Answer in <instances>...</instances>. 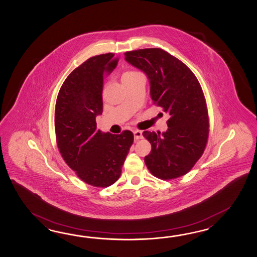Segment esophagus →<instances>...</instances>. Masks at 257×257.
<instances>
[{
    "label": "esophagus",
    "mask_w": 257,
    "mask_h": 257,
    "mask_svg": "<svg viewBox=\"0 0 257 257\" xmlns=\"http://www.w3.org/2000/svg\"><path fill=\"white\" fill-rule=\"evenodd\" d=\"M134 136H135V139H136V140H139V139H142V132L138 131V130H136V131H134Z\"/></svg>",
    "instance_id": "obj_1"
}]
</instances>
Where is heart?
Wrapping results in <instances>:
<instances>
[{"label":"heart","instance_id":"obj_1","mask_svg":"<svg viewBox=\"0 0 257 257\" xmlns=\"http://www.w3.org/2000/svg\"><path fill=\"white\" fill-rule=\"evenodd\" d=\"M140 73H138V72H136V71H128V72H125L124 74H122V76H121V79H126V78H131V77H135V76H137V75H139Z\"/></svg>","mask_w":257,"mask_h":257}]
</instances>
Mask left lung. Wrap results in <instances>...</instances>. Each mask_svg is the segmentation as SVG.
<instances>
[{
	"label": "left lung",
	"mask_w": 257,
	"mask_h": 257,
	"mask_svg": "<svg viewBox=\"0 0 257 257\" xmlns=\"http://www.w3.org/2000/svg\"><path fill=\"white\" fill-rule=\"evenodd\" d=\"M124 55L127 63L148 76L152 101L170 115L167 131L143 133L152 147L145 163L156 177H181L201 158L208 137V114L199 82L183 62L161 49Z\"/></svg>",
	"instance_id": "obj_1"
}]
</instances>
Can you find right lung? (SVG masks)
I'll return each instance as SVG.
<instances>
[{"mask_svg":"<svg viewBox=\"0 0 257 257\" xmlns=\"http://www.w3.org/2000/svg\"><path fill=\"white\" fill-rule=\"evenodd\" d=\"M113 53L89 58L69 74L58 94L55 132L58 149L77 176L96 187H108L120 178L134 142L131 131L120 135L97 130L102 114L104 76L116 67Z\"/></svg>","mask_w":257,"mask_h":257,"instance_id":"right-lung-1","label":"right lung"}]
</instances>
